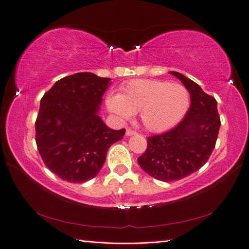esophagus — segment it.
Here are the masks:
<instances>
[{"instance_id": "obj_1", "label": "esophagus", "mask_w": 249, "mask_h": 249, "mask_svg": "<svg viewBox=\"0 0 249 249\" xmlns=\"http://www.w3.org/2000/svg\"><path fill=\"white\" fill-rule=\"evenodd\" d=\"M134 134H135V131L131 130V129H126V131H125L126 137H131V135H134Z\"/></svg>"}]
</instances>
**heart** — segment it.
I'll use <instances>...</instances> for the list:
<instances>
[{"instance_id": "heart-1", "label": "heart", "mask_w": 249, "mask_h": 249, "mask_svg": "<svg viewBox=\"0 0 249 249\" xmlns=\"http://www.w3.org/2000/svg\"><path fill=\"white\" fill-rule=\"evenodd\" d=\"M190 93L182 84L157 79H135L109 93L105 104L115 118L124 123L140 112L142 124L151 132H163L183 119L190 108Z\"/></svg>"}]
</instances>
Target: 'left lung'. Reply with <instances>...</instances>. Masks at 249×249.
Listing matches in <instances>:
<instances>
[{
	"label": "left lung",
	"mask_w": 249,
	"mask_h": 249,
	"mask_svg": "<svg viewBox=\"0 0 249 249\" xmlns=\"http://www.w3.org/2000/svg\"><path fill=\"white\" fill-rule=\"evenodd\" d=\"M170 73L189 90L191 106L172 130L147 138L146 151L138 158L145 172L163 182L183 179L203 167L213 151L221 124L214 97L184 74Z\"/></svg>",
	"instance_id": "obj_1"
}]
</instances>
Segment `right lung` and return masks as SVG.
I'll use <instances>...</instances> for the list:
<instances>
[{"instance_id": "add662e5", "label": "right lung", "mask_w": 249, "mask_h": 249, "mask_svg": "<svg viewBox=\"0 0 249 249\" xmlns=\"http://www.w3.org/2000/svg\"><path fill=\"white\" fill-rule=\"evenodd\" d=\"M109 78L78 72L54 83L41 100L36 142L42 159L60 179L82 183L97 176L108 148L125 130L108 128L98 115Z\"/></svg>"}]
</instances>
